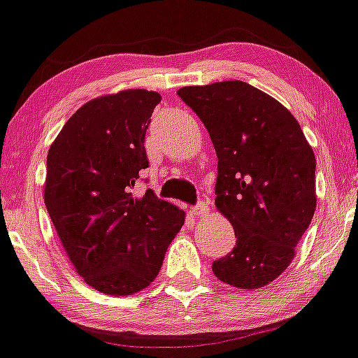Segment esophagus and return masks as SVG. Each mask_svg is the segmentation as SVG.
I'll return each mask as SVG.
<instances>
[{"label": "esophagus", "instance_id": "1", "mask_svg": "<svg viewBox=\"0 0 358 358\" xmlns=\"http://www.w3.org/2000/svg\"><path fill=\"white\" fill-rule=\"evenodd\" d=\"M207 213H209V206H207V202L196 203V206L192 209L193 216H199V217L207 216Z\"/></svg>", "mask_w": 358, "mask_h": 358}]
</instances>
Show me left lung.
Segmentation results:
<instances>
[{
    "instance_id": "left-lung-1",
    "label": "left lung",
    "mask_w": 358,
    "mask_h": 358,
    "mask_svg": "<svg viewBox=\"0 0 358 358\" xmlns=\"http://www.w3.org/2000/svg\"><path fill=\"white\" fill-rule=\"evenodd\" d=\"M217 156L216 207L237 243L213 262L224 285L260 290L287 271L316 209V159L287 107L243 80L181 87Z\"/></svg>"
}]
</instances>
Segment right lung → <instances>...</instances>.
I'll use <instances>...</instances> for the list:
<instances>
[{
  "instance_id": "right-lung-1",
  "label": "right lung",
  "mask_w": 358,
  "mask_h": 358,
  "mask_svg": "<svg viewBox=\"0 0 358 358\" xmlns=\"http://www.w3.org/2000/svg\"><path fill=\"white\" fill-rule=\"evenodd\" d=\"M162 96L126 90L84 103L50 144L43 200L77 274L126 297L155 281L185 210L155 192L134 196L148 169L144 138Z\"/></svg>"
}]
</instances>
